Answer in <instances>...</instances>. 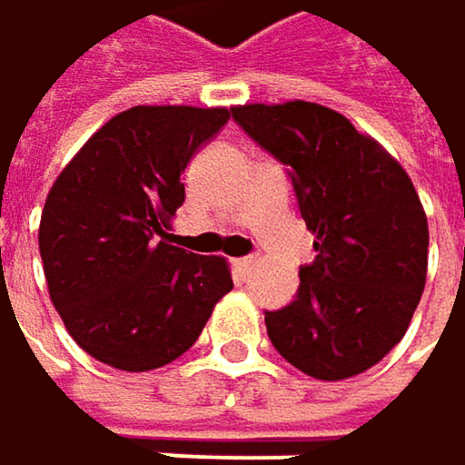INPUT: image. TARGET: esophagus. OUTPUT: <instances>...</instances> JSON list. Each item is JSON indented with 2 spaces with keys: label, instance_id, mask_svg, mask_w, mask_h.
I'll list each match as a JSON object with an SVG mask.
<instances>
[{
  "label": "esophagus",
  "instance_id": "obj_1",
  "mask_svg": "<svg viewBox=\"0 0 465 465\" xmlns=\"http://www.w3.org/2000/svg\"><path fill=\"white\" fill-rule=\"evenodd\" d=\"M232 265H235V271H238L241 276H249L252 268H254V257H241V260H235Z\"/></svg>",
  "mask_w": 465,
  "mask_h": 465
}]
</instances>
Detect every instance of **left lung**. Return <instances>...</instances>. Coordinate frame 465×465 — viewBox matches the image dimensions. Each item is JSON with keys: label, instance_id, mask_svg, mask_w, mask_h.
<instances>
[{"label": "left lung", "instance_id": "obj_1", "mask_svg": "<svg viewBox=\"0 0 465 465\" xmlns=\"http://www.w3.org/2000/svg\"><path fill=\"white\" fill-rule=\"evenodd\" d=\"M232 121L287 164L314 262L292 303L265 312L268 339L303 373L349 379L395 347L420 303L428 219L406 170L349 118L314 105H243Z\"/></svg>", "mask_w": 465, "mask_h": 465}]
</instances>
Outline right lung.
Listing matches in <instances>:
<instances>
[{"mask_svg":"<svg viewBox=\"0 0 465 465\" xmlns=\"http://www.w3.org/2000/svg\"><path fill=\"white\" fill-rule=\"evenodd\" d=\"M230 121L224 108L137 105L94 132L48 192L40 257L78 347L118 371H153L197 341L232 290L222 257L173 246L189 159Z\"/></svg>","mask_w":465,"mask_h":465,"instance_id":"add662e5","label":"right lung"}]
</instances>
